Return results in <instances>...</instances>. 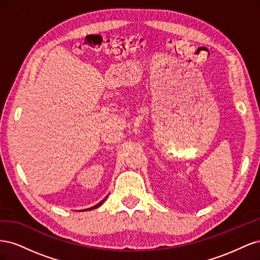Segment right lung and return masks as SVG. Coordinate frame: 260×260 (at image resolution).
<instances>
[{"instance_id":"add662e5","label":"right lung","mask_w":260,"mask_h":260,"mask_svg":"<svg viewBox=\"0 0 260 260\" xmlns=\"http://www.w3.org/2000/svg\"><path fill=\"white\" fill-rule=\"evenodd\" d=\"M106 199H107V196H106V198H105L104 200H102V201H101V202H100L99 204H96V205H94L93 207H90V208H86V209H83L82 211H85V210H92V209H94V208H98L99 206H101V205H102V204H103V203L105 202V200H106Z\"/></svg>"}]
</instances>
